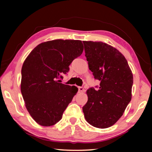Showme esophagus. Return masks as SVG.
I'll return each mask as SVG.
<instances>
[{
  "instance_id": "34e87169",
  "label": "esophagus",
  "mask_w": 152,
  "mask_h": 152,
  "mask_svg": "<svg viewBox=\"0 0 152 152\" xmlns=\"http://www.w3.org/2000/svg\"><path fill=\"white\" fill-rule=\"evenodd\" d=\"M84 88L83 87H82V86H79L78 87V92H84Z\"/></svg>"
}]
</instances>
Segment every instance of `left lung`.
<instances>
[{
    "label": "left lung",
    "mask_w": 152,
    "mask_h": 152,
    "mask_svg": "<svg viewBox=\"0 0 152 152\" xmlns=\"http://www.w3.org/2000/svg\"><path fill=\"white\" fill-rule=\"evenodd\" d=\"M83 43L89 70L101 82L98 89L92 87L86 92L84 118L93 127L108 128L120 119L132 100V72L116 48L101 42Z\"/></svg>",
    "instance_id": "1"
}]
</instances>
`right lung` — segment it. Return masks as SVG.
I'll return each instance as SVG.
<instances>
[{"label": "right lung", "mask_w": 152, "mask_h": 152, "mask_svg": "<svg viewBox=\"0 0 152 152\" xmlns=\"http://www.w3.org/2000/svg\"><path fill=\"white\" fill-rule=\"evenodd\" d=\"M80 40L56 39L40 43L25 59L20 91L25 107L36 123L49 127L60 121L78 88L60 83L69 66L83 51Z\"/></svg>", "instance_id": "obj_1"}]
</instances>
